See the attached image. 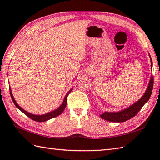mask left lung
I'll use <instances>...</instances> for the list:
<instances>
[{
  "mask_svg": "<svg viewBox=\"0 0 160 160\" xmlns=\"http://www.w3.org/2000/svg\"><path fill=\"white\" fill-rule=\"evenodd\" d=\"M148 55L150 56V60H151V68L152 70V59L150 54L148 53ZM152 87H153V77H152V76H151L145 93H144L143 96H142L140 99L136 102H135L134 104L131 105V106H129L128 107L124 108V109H122L120 111H117V112L105 111L102 114L100 115V116L105 120L112 122H123L130 120L131 118H133L138 114V112L141 110L142 107H143L144 105L148 101L149 98H150L151 96Z\"/></svg>",
  "mask_w": 160,
  "mask_h": 160,
  "instance_id": "obj_1",
  "label": "left lung"
}]
</instances>
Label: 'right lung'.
Returning a JSON list of instances; mask_svg holds the SVG:
<instances>
[{
  "label": "right lung",
  "mask_w": 160,
  "mask_h": 160,
  "mask_svg": "<svg viewBox=\"0 0 160 160\" xmlns=\"http://www.w3.org/2000/svg\"><path fill=\"white\" fill-rule=\"evenodd\" d=\"M73 90V89H71L69 91H68L67 93L66 94V96H64V98L63 100L62 103L61 104L60 106L56 108V109L53 110L51 112H49V113H45V114H42V115H35V114H32V113H30L29 112L26 111L25 110H24L22 108L20 107L19 105L17 104V102H16L14 98H13V96L12 94V90H11V88L9 87V92H10V95H11V98H12V100L13 101V104H15V106L18 108L20 111H21L23 113H25L27 116H28L29 118H31L32 120L36 121V122H45L50 120V119H52L53 118H56L57 116H58L61 113H62L64 111V108L66 107V105H67V96L68 95H69L71 91Z\"/></svg>",
  "instance_id": "right-lung-1"
}]
</instances>
